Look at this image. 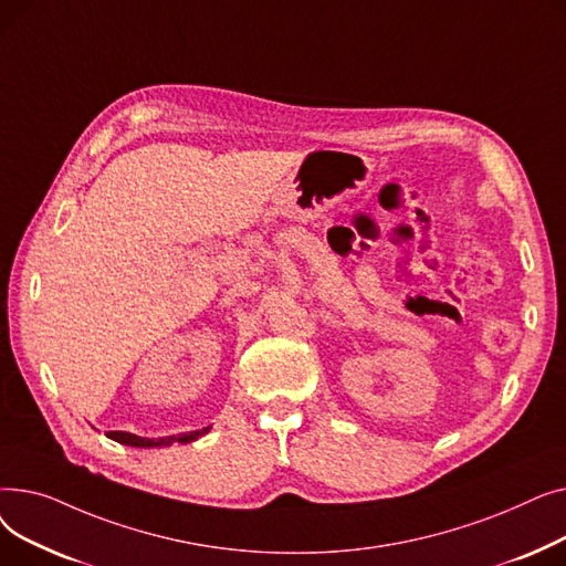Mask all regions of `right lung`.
Listing matches in <instances>:
<instances>
[{"mask_svg": "<svg viewBox=\"0 0 566 566\" xmlns=\"http://www.w3.org/2000/svg\"><path fill=\"white\" fill-rule=\"evenodd\" d=\"M211 427H203L199 431H188V433H181V436H169V438H139V436H133V433H126V431H107V436L116 442L122 444H130V448H160V444H171V442H192L195 438L203 436Z\"/></svg>", "mask_w": 566, "mask_h": 566, "instance_id": "obj_1", "label": "right lung"}]
</instances>
